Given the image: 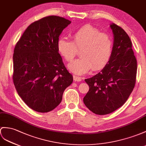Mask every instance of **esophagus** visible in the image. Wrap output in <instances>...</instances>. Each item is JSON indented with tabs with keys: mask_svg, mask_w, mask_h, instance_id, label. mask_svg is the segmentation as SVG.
I'll use <instances>...</instances> for the list:
<instances>
[{
	"mask_svg": "<svg viewBox=\"0 0 146 146\" xmlns=\"http://www.w3.org/2000/svg\"><path fill=\"white\" fill-rule=\"evenodd\" d=\"M73 79H74V80L76 81V82H80L82 80L81 77H78V76H73Z\"/></svg>",
	"mask_w": 146,
	"mask_h": 146,
	"instance_id": "esophagus-1",
	"label": "esophagus"
}]
</instances>
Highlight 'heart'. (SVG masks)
<instances>
[{"label": "heart", "instance_id": "heart-1", "mask_svg": "<svg viewBox=\"0 0 146 146\" xmlns=\"http://www.w3.org/2000/svg\"><path fill=\"white\" fill-rule=\"evenodd\" d=\"M71 41L59 38L57 43L58 52L67 62L73 61L80 51L81 58L69 65L72 72L84 74L93 69L99 70L108 64L111 58L113 42L109 35L90 25L76 30L70 36Z\"/></svg>", "mask_w": 146, "mask_h": 146}]
</instances>
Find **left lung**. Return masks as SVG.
<instances>
[{
	"label": "left lung",
	"instance_id": "obj_1",
	"mask_svg": "<svg viewBox=\"0 0 146 146\" xmlns=\"http://www.w3.org/2000/svg\"><path fill=\"white\" fill-rule=\"evenodd\" d=\"M114 42L111 58L100 72L85 79L89 90L83 101L95 114L105 115L123 106L136 84L137 61L132 42L121 27L112 23Z\"/></svg>",
	"mask_w": 146,
	"mask_h": 146
}]
</instances>
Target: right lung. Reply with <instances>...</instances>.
I'll list each match as a JSON object with an SVG mask.
<instances>
[{
    "label": "right lung",
    "mask_w": 146,
    "mask_h": 146,
    "mask_svg": "<svg viewBox=\"0 0 146 146\" xmlns=\"http://www.w3.org/2000/svg\"><path fill=\"white\" fill-rule=\"evenodd\" d=\"M71 23L64 18L45 17L30 24L14 48L12 79L18 94L35 111H52L72 83L59 54L57 43Z\"/></svg>",
    "instance_id": "right-lung-1"
}]
</instances>
